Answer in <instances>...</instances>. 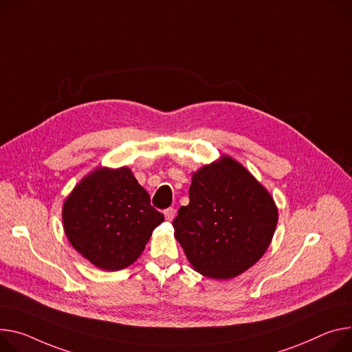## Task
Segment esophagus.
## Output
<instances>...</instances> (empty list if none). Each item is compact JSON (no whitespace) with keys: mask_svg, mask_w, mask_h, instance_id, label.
I'll use <instances>...</instances> for the list:
<instances>
[{"mask_svg":"<svg viewBox=\"0 0 352 352\" xmlns=\"http://www.w3.org/2000/svg\"><path fill=\"white\" fill-rule=\"evenodd\" d=\"M164 216L168 221H173V219L175 217V209L174 208H168L164 210Z\"/></svg>","mask_w":352,"mask_h":352,"instance_id":"34e87169","label":"esophagus"}]
</instances>
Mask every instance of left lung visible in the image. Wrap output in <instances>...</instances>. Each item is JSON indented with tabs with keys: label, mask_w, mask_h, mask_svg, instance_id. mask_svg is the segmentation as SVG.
Listing matches in <instances>:
<instances>
[{
	"label": "left lung",
	"mask_w": 352,
	"mask_h": 352,
	"mask_svg": "<svg viewBox=\"0 0 352 352\" xmlns=\"http://www.w3.org/2000/svg\"><path fill=\"white\" fill-rule=\"evenodd\" d=\"M276 223L268 190L234 158L221 155L192 174L189 204L179 208L173 226L195 271L230 279L263 257Z\"/></svg>",
	"instance_id": "8db88e82"
}]
</instances>
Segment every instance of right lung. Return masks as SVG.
<instances>
[{
	"mask_svg": "<svg viewBox=\"0 0 352 352\" xmlns=\"http://www.w3.org/2000/svg\"><path fill=\"white\" fill-rule=\"evenodd\" d=\"M61 217L70 244L105 271L133 264L164 220L127 167H100L84 177L66 198Z\"/></svg>",
	"mask_w": 352,
	"mask_h": 352,
	"instance_id": "right-lung-1",
	"label": "right lung"
}]
</instances>
